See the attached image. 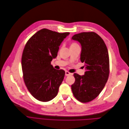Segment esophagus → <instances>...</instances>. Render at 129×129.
I'll use <instances>...</instances> for the list:
<instances>
[{
	"mask_svg": "<svg viewBox=\"0 0 129 129\" xmlns=\"http://www.w3.org/2000/svg\"><path fill=\"white\" fill-rule=\"evenodd\" d=\"M72 75V74L71 73H70L69 72H68V71H66L65 72V75H66V76H68V75Z\"/></svg>",
	"mask_w": 129,
	"mask_h": 129,
	"instance_id": "esophagus-1",
	"label": "esophagus"
}]
</instances>
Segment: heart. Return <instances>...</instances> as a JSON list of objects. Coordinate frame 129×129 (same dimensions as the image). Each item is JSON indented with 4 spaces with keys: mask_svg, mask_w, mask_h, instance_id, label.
I'll return each mask as SVG.
<instances>
[{
    "mask_svg": "<svg viewBox=\"0 0 129 129\" xmlns=\"http://www.w3.org/2000/svg\"><path fill=\"white\" fill-rule=\"evenodd\" d=\"M78 46V45L76 44V43H75V42H73V43H72L71 45V47H74V46Z\"/></svg>",
    "mask_w": 129,
    "mask_h": 129,
    "instance_id": "obj_1",
    "label": "heart"
}]
</instances>
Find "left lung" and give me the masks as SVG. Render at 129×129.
I'll return each instance as SVG.
<instances>
[{
    "instance_id": "left-lung-1",
    "label": "left lung",
    "mask_w": 129,
    "mask_h": 129,
    "mask_svg": "<svg viewBox=\"0 0 129 129\" xmlns=\"http://www.w3.org/2000/svg\"><path fill=\"white\" fill-rule=\"evenodd\" d=\"M72 39L81 46L80 61L84 63L86 71L83 75L73 74L75 80L71 85L75 98L82 103L90 102L101 92L109 74L108 50L102 38L94 32L75 34Z\"/></svg>"
}]
</instances>
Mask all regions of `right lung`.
Segmentation results:
<instances>
[{
	"label": "right lung",
	"instance_id": "right-lung-1",
	"mask_svg": "<svg viewBox=\"0 0 129 129\" xmlns=\"http://www.w3.org/2000/svg\"><path fill=\"white\" fill-rule=\"evenodd\" d=\"M69 32L42 29L27 42L22 56L23 79L30 94L37 100L48 102L58 94L65 71L51 64L56 58L62 42Z\"/></svg>",
	"mask_w": 129,
	"mask_h": 129
}]
</instances>
